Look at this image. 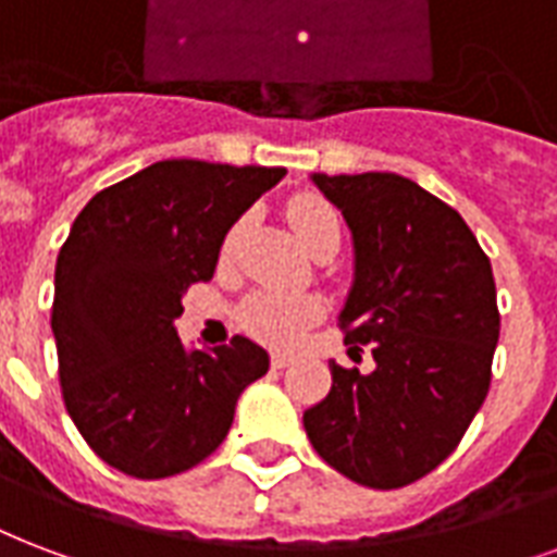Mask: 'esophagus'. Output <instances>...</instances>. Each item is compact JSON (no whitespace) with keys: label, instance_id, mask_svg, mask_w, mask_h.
<instances>
[{"label":"esophagus","instance_id":"34e87169","mask_svg":"<svg viewBox=\"0 0 557 557\" xmlns=\"http://www.w3.org/2000/svg\"><path fill=\"white\" fill-rule=\"evenodd\" d=\"M270 363H273V370H284V367H290V363H294V355L273 352L270 355Z\"/></svg>","mask_w":557,"mask_h":557}]
</instances>
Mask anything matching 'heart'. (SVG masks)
I'll use <instances>...</instances> for the list:
<instances>
[{
	"label": "heart",
	"mask_w": 557,
	"mask_h": 557,
	"mask_svg": "<svg viewBox=\"0 0 557 557\" xmlns=\"http://www.w3.org/2000/svg\"><path fill=\"white\" fill-rule=\"evenodd\" d=\"M287 223L299 237V244L313 252L317 246L329 240V237H341V220L334 214V208L325 202L323 196L317 194H299L287 202ZM246 220L237 223L225 232L223 246H220V258L228 261L237 252V244L244 237ZM323 302L311 294H252L240 305V325L246 332L258 337V341L270 343V346H296L302 341V334L313 323L323 320Z\"/></svg>",
	"instance_id": "b5f03b06"
}]
</instances>
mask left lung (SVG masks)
<instances>
[{"instance_id":"obj_1","label":"left lung","mask_w":557,"mask_h":557,"mask_svg":"<svg viewBox=\"0 0 557 557\" xmlns=\"http://www.w3.org/2000/svg\"><path fill=\"white\" fill-rule=\"evenodd\" d=\"M352 228L355 282L341 311L349 352L302 417L308 441L346 479L396 491L441 467L491 391L499 308L491 258L461 214L396 173L313 175Z\"/></svg>"}]
</instances>
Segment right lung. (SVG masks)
<instances>
[{"mask_svg": "<svg viewBox=\"0 0 557 557\" xmlns=\"http://www.w3.org/2000/svg\"><path fill=\"white\" fill-rule=\"evenodd\" d=\"M284 166L173 158L104 187L75 216L55 263L58 379L75 429L108 467L170 479L232 429L246 384L270 370L249 337L187 349L182 296L214 275L225 232Z\"/></svg>", "mask_w": 557, "mask_h": 557, "instance_id": "1", "label": "right lung"}]
</instances>
